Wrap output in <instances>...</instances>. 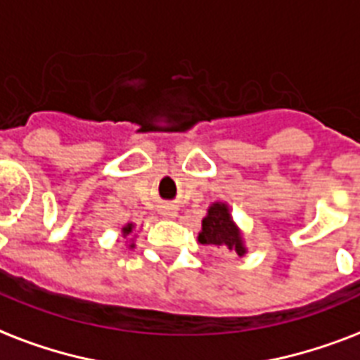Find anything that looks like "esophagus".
Wrapping results in <instances>:
<instances>
[{
    "label": "esophagus",
    "instance_id": "1",
    "mask_svg": "<svg viewBox=\"0 0 360 360\" xmlns=\"http://www.w3.org/2000/svg\"><path fill=\"white\" fill-rule=\"evenodd\" d=\"M160 212H161V216H163V218H167V219L176 218V214H178V210L174 208V206H163Z\"/></svg>",
    "mask_w": 360,
    "mask_h": 360
}]
</instances>
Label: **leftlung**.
Wrapping results in <instances>:
<instances>
[{
  "instance_id": "left-lung-1",
  "label": "left lung",
  "mask_w": 360,
  "mask_h": 360,
  "mask_svg": "<svg viewBox=\"0 0 360 360\" xmlns=\"http://www.w3.org/2000/svg\"><path fill=\"white\" fill-rule=\"evenodd\" d=\"M197 240L205 246L225 248L229 252H235L236 255H244L248 252L240 227L231 216L229 205L221 200H216L208 206Z\"/></svg>"
}]
</instances>
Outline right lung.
<instances>
[{
    "label": "right lung",
    "mask_w": 360,
    "mask_h": 360,
    "mask_svg": "<svg viewBox=\"0 0 360 360\" xmlns=\"http://www.w3.org/2000/svg\"><path fill=\"white\" fill-rule=\"evenodd\" d=\"M133 231H135V224H125L124 227H122V235H124V238H127V236H133V238H135ZM133 238H129V248H135Z\"/></svg>",
    "instance_id": "right-lung-1"
}]
</instances>
